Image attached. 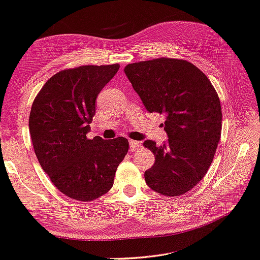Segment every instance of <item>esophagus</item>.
<instances>
[{
	"label": "esophagus",
	"mask_w": 260,
	"mask_h": 260,
	"mask_svg": "<svg viewBox=\"0 0 260 260\" xmlns=\"http://www.w3.org/2000/svg\"><path fill=\"white\" fill-rule=\"evenodd\" d=\"M129 145H131V148H132V150H135V149H138V148H141V142H139V141H134V140H129Z\"/></svg>",
	"instance_id": "obj_1"
}]
</instances>
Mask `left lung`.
<instances>
[{
	"mask_svg": "<svg viewBox=\"0 0 260 260\" xmlns=\"http://www.w3.org/2000/svg\"><path fill=\"white\" fill-rule=\"evenodd\" d=\"M124 72L149 112L165 114L168 142L151 140L153 166L144 173L153 191L182 196L208 172L221 134V107L208 77L186 60L158 58L127 64Z\"/></svg>",
	"mask_w": 260,
	"mask_h": 260,
	"instance_id": "left-lung-1",
	"label": "left lung"
}]
</instances>
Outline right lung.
Instances as JSON below:
<instances>
[{"instance_id":"obj_1","label":"right lung","mask_w":260,"mask_h":260,"mask_svg":"<svg viewBox=\"0 0 260 260\" xmlns=\"http://www.w3.org/2000/svg\"><path fill=\"white\" fill-rule=\"evenodd\" d=\"M119 64L81 66L52 76L32 102L29 133L39 162L64 196L92 201L110 190L128 152L125 138L87 139L101 89Z\"/></svg>"}]
</instances>
